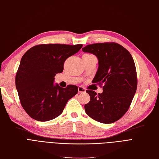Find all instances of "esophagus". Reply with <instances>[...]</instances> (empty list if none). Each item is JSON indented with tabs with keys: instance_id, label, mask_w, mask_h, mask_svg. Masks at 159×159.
I'll return each mask as SVG.
<instances>
[{
	"instance_id": "1",
	"label": "esophagus",
	"mask_w": 159,
	"mask_h": 159,
	"mask_svg": "<svg viewBox=\"0 0 159 159\" xmlns=\"http://www.w3.org/2000/svg\"><path fill=\"white\" fill-rule=\"evenodd\" d=\"M78 91H79V93H85L86 89L83 86H79L78 87Z\"/></svg>"
}]
</instances>
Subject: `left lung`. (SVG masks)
<instances>
[{
	"label": "left lung",
	"mask_w": 159,
	"mask_h": 159,
	"mask_svg": "<svg viewBox=\"0 0 159 159\" xmlns=\"http://www.w3.org/2000/svg\"><path fill=\"white\" fill-rule=\"evenodd\" d=\"M82 50L98 57V69L93 81L100 86L103 84L101 94L86 91L90 96V102L84 105L86 113L102 124H111L127 111L136 93L134 59L125 48L115 42L90 44Z\"/></svg>",
	"instance_id": "obj_1"
}]
</instances>
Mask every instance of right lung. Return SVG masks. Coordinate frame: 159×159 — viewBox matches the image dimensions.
<instances>
[{"mask_svg":"<svg viewBox=\"0 0 159 159\" xmlns=\"http://www.w3.org/2000/svg\"><path fill=\"white\" fill-rule=\"evenodd\" d=\"M82 44H39L25 52L20 61L15 83L25 112L39 121L55 119L62 113L78 87L53 84L54 76L63 70L65 60L77 53Z\"/></svg>","mask_w":159,"mask_h":159,"instance_id":"right-lung-1","label":"right lung"}]
</instances>
